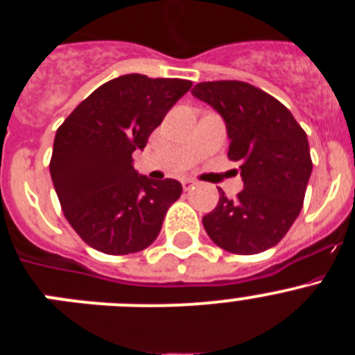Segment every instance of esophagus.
<instances>
[{
    "label": "esophagus",
    "instance_id": "34e87169",
    "mask_svg": "<svg viewBox=\"0 0 355 355\" xmlns=\"http://www.w3.org/2000/svg\"><path fill=\"white\" fill-rule=\"evenodd\" d=\"M181 183H183V190H192L196 187V181L193 180H183Z\"/></svg>",
    "mask_w": 355,
    "mask_h": 355
}]
</instances>
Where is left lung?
<instances>
[{
    "mask_svg": "<svg viewBox=\"0 0 355 355\" xmlns=\"http://www.w3.org/2000/svg\"><path fill=\"white\" fill-rule=\"evenodd\" d=\"M192 94L208 103L227 128L229 159L240 163L243 190L222 192L202 216L208 236L233 254H258L283 240L306 196L313 171L306 131L290 110L245 81H205Z\"/></svg>",
    "mask_w": 355,
    "mask_h": 355,
    "instance_id": "8db88e82",
    "label": "left lung"
}]
</instances>
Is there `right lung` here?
Wrapping results in <instances>:
<instances>
[{
	"label": "right lung",
	"instance_id": "add662e5",
	"mask_svg": "<svg viewBox=\"0 0 355 355\" xmlns=\"http://www.w3.org/2000/svg\"><path fill=\"white\" fill-rule=\"evenodd\" d=\"M192 81L124 74L106 81L56 131L49 172L65 218L85 243L105 254H133L159 234L180 199V181H153L133 167L135 150Z\"/></svg>",
	"mask_w": 355,
	"mask_h": 355
}]
</instances>
